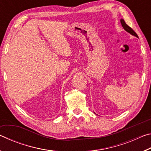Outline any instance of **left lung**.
I'll return each mask as SVG.
<instances>
[{
	"instance_id": "1",
	"label": "left lung",
	"mask_w": 151,
	"mask_h": 151,
	"mask_svg": "<svg viewBox=\"0 0 151 151\" xmlns=\"http://www.w3.org/2000/svg\"><path fill=\"white\" fill-rule=\"evenodd\" d=\"M121 24H122V27L124 28V29L125 30H126V31H127L128 32H129V33H131V35L135 36V37H138V35H137V33L135 32L134 31V30H133V29H131V28L129 26V25H127V24H126V22H124V20L123 19H121Z\"/></svg>"
}]
</instances>
